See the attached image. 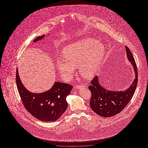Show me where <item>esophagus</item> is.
I'll return each instance as SVG.
<instances>
[{
    "instance_id": "obj_1",
    "label": "esophagus",
    "mask_w": 148,
    "mask_h": 148,
    "mask_svg": "<svg viewBox=\"0 0 148 148\" xmlns=\"http://www.w3.org/2000/svg\"><path fill=\"white\" fill-rule=\"evenodd\" d=\"M83 87H84L83 85H77V89H81V88H82Z\"/></svg>"
}]
</instances>
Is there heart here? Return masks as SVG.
<instances>
[{
    "label": "heart",
    "mask_w": 148,
    "mask_h": 148,
    "mask_svg": "<svg viewBox=\"0 0 148 148\" xmlns=\"http://www.w3.org/2000/svg\"><path fill=\"white\" fill-rule=\"evenodd\" d=\"M104 54V47L100 42L92 38L83 39L64 49L65 59H58V69L66 81L71 80L77 67L83 77L90 78L95 75Z\"/></svg>",
    "instance_id": "obj_1"
}]
</instances>
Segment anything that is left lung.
Here are the masks:
<instances>
[{"mask_svg":"<svg viewBox=\"0 0 148 148\" xmlns=\"http://www.w3.org/2000/svg\"><path fill=\"white\" fill-rule=\"evenodd\" d=\"M127 56L132 64L134 73L135 79L130 86L124 91H115L106 89L101 86L98 77H94L89 86L91 92L90 106L92 110L99 115L108 118L120 113L133 98L138 84V69L134 57L129 48L125 47Z\"/></svg>","mask_w":148,"mask_h":148,"instance_id":"8db88e82","label":"left lung"}]
</instances>
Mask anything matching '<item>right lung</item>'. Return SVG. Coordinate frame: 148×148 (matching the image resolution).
Returning a JSON list of instances; mask_svg holds the SVG:
<instances>
[{"mask_svg": "<svg viewBox=\"0 0 148 148\" xmlns=\"http://www.w3.org/2000/svg\"><path fill=\"white\" fill-rule=\"evenodd\" d=\"M45 35L36 38L33 42L42 39ZM16 83L21 101L25 108L36 119L42 121H55L68 108L66 98L71 93L73 86L56 82L49 90L42 93L29 92L22 84L18 70L16 72Z\"/></svg>", "mask_w": 148, "mask_h": 148, "instance_id": "right-lung-1", "label": "right lung"}]
</instances>
